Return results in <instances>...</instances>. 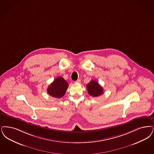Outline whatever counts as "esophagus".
<instances>
[{
    "mask_svg": "<svg viewBox=\"0 0 154 154\" xmlns=\"http://www.w3.org/2000/svg\"><path fill=\"white\" fill-rule=\"evenodd\" d=\"M75 82H76V83H80V82H81V80H77V81H75Z\"/></svg>",
    "mask_w": 154,
    "mask_h": 154,
    "instance_id": "esophagus-1",
    "label": "esophagus"
}]
</instances>
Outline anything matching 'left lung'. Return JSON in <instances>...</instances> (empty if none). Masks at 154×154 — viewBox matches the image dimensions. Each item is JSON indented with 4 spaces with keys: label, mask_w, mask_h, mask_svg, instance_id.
<instances>
[{
    "label": "left lung",
    "mask_w": 154,
    "mask_h": 154,
    "mask_svg": "<svg viewBox=\"0 0 154 154\" xmlns=\"http://www.w3.org/2000/svg\"><path fill=\"white\" fill-rule=\"evenodd\" d=\"M86 89L89 95L93 97H98L104 93L103 88L95 80L91 81L86 85Z\"/></svg>",
    "instance_id": "left-lung-1"
}]
</instances>
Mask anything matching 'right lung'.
<instances>
[{
  "label": "right lung",
  "mask_w": 154,
  "mask_h": 154,
  "mask_svg": "<svg viewBox=\"0 0 154 154\" xmlns=\"http://www.w3.org/2000/svg\"><path fill=\"white\" fill-rule=\"evenodd\" d=\"M68 87V82L61 77H58L50 85L47 92L50 96L59 99L65 95Z\"/></svg>",
  "instance_id": "right-lung-1"
}]
</instances>
